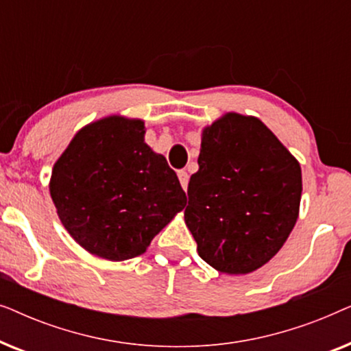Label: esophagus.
<instances>
[{
	"label": "esophagus",
	"instance_id": "obj_1",
	"mask_svg": "<svg viewBox=\"0 0 351 351\" xmlns=\"http://www.w3.org/2000/svg\"><path fill=\"white\" fill-rule=\"evenodd\" d=\"M177 176H179L182 189L186 190V186H189V174H186V171H179L177 172Z\"/></svg>",
	"mask_w": 351,
	"mask_h": 351
}]
</instances>
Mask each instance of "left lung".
<instances>
[{
	"mask_svg": "<svg viewBox=\"0 0 351 351\" xmlns=\"http://www.w3.org/2000/svg\"><path fill=\"white\" fill-rule=\"evenodd\" d=\"M185 223L215 270L246 275L270 261L294 228L300 165L261 119L227 113L203 131Z\"/></svg>",
	"mask_w": 351,
	"mask_h": 351,
	"instance_id": "left-lung-1",
	"label": "left lung"
}]
</instances>
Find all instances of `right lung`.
<instances>
[{"instance_id": "obj_1", "label": "right lung", "mask_w": 351, "mask_h": 351, "mask_svg": "<svg viewBox=\"0 0 351 351\" xmlns=\"http://www.w3.org/2000/svg\"><path fill=\"white\" fill-rule=\"evenodd\" d=\"M143 134L141 119H99L76 134L52 169L60 222L80 246L107 261L141 256L186 204L176 172Z\"/></svg>"}]
</instances>
